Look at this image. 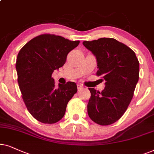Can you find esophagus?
I'll use <instances>...</instances> for the list:
<instances>
[{
	"label": "esophagus",
	"instance_id": "esophagus-1",
	"mask_svg": "<svg viewBox=\"0 0 154 154\" xmlns=\"http://www.w3.org/2000/svg\"><path fill=\"white\" fill-rule=\"evenodd\" d=\"M83 88V86L82 85H77V89H78V91L81 90Z\"/></svg>",
	"mask_w": 154,
	"mask_h": 154
}]
</instances>
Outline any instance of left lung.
I'll use <instances>...</instances> for the list:
<instances>
[{
    "label": "left lung",
    "mask_w": 154,
    "mask_h": 154,
    "mask_svg": "<svg viewBox=\"0 0 154 154\" xmlns=\"http://www.w3.org/2000/svg\"><path fill=\"white\" fill-rule=\"evenodd\" d=\"M83 45L96 57V75L106 81L101 92L89 88L88 115L98 125H111L125 113L134 95L139 80V60L132 49L115 38L85 41Z\"/></svg>",
    "instance_id": "8db88e82"
}]
</instances>
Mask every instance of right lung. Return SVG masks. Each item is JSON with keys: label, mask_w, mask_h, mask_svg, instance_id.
Masks as SVG:
<instances>
[{"label": "right lung", "mask_w": 154, "mask_h": 154, "mask_svg": "<svg viewBox=\"0 0 154 154\" xmlns=\"http://www.w3.org/2000/svg\"><path fill=\"white\" fill-rule=\"evenodd\" d=\"M79 44V41L42 34L26 43L18 53L16 70L20 89L26 108L38 121L58 122L77 91L75 82L56 86L51 76L55 69L63 66L67 54Z\"/></svg>", "instance_id": "right-lung-1"}]
</instances>
